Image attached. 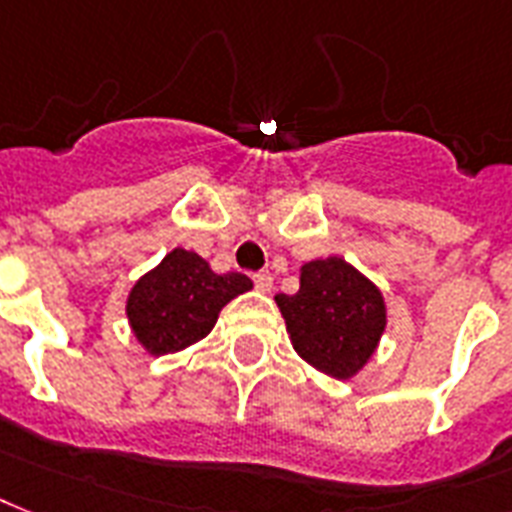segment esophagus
Here are the masks:
<instances>
[{
  "mask_svg": "<svg viewBox=\"0 0 512 512\" xmlns=\"http://www.w3.org/2000/svg\"><path fill=\"white\" fill-rule=\"evenodd\" d=\"M253 285H256V291L269 293L272 291V275H269V272H256V275H253Z\"/></svg>",
  "mask_w": 512,
  "mask_h": 512,
  "instance_id": "1",
  "label": "esophagus"
}]
</instances>
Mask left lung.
Wrapping results in <instances>:
<instances>
[{"label":"left lung","mask_w":512,"mask_h":512,"mask_svg":"<svg viewBox=\"0 0 512 512\" xmlns=\"http://www.w3.org/2000/svg\"><path fill=\"white\" fill-rule=\"evenodd\" d=\"M275 301L296 355L342 382L368 366L387 328L382 288L342 256L301 264L299 291Z\"/></svg>","instance_id":"1"}]
</instances>
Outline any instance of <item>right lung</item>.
I'll return each instance as SVG.
<instances>
[{
  "mask_svg": "<svg viewBox=\"0 0 512 512\" xmlns=\"http://www.w3.org/2000/svg\"><path fill=\"white\" fill-rule=\"evenodd\" d=\"M251 288V277L240 272L219 275L194 251L173 248L133 283L125 315L146 355L160 358L205 339L219 312Z\"/></svg>",
  "mask_w": 512,
  "mask_h": 512,
  "instance_id": "add662e5",
  "label": "right lung"
}]
</instances>
